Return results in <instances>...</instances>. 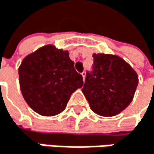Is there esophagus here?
I'll return each instance as SVG.
<instances>
[{"instance_id": "esophagus-1", "label": "esophagus", "mask_w": 154, "mask_h": 154, "mask_svg": "<svg viewBox=\"0 0 154 154\" xmlns=\"http://www.w3.org/2000/svg\"><path fill=\"white\" fill-rule=\"evenodd\" d=\"M81 75H82V78H83V80L85 81V79H86V72H82V73H81Z\"/></svg>"}]
</instances>
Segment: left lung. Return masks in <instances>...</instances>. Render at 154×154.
Returning <instances> with one entry per match:
<instances>
[{"label": "left lung", "mask_w": 154, "mask_h": 154, "mask_svg": "<svg viewBox=\"0 0 154 154\" xmlns=\"http://www.w3.org/2000/svg\"><path fill=\"white\" fill-rule=\"evenodd\" d=\"M92 57L93 72L87 74L82 92L96 114L116 116L132 101L139 76L130 64L116 54H93Z\"/></svg>", "instance_id": "8db88e82"}]
</instances>
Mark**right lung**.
Here are the masks:
<instances>
[{
    "instance_id": "add662e5",
    "label": "right lung",
    "mask_w": 154,
    "mask_h": 154,
    "mask_svg": "<svg viewBox=\"0 0 154 154\" xmlns=\"http://www.w3.org/2000/svg\"><path fill=\"white\" fill-rule=\"evenodd\" d=\"M19 83L24 100L36 113L51 117L61 113L70 96L83 86L66 50L46 45L29 54L19 66Z\"/></svg>"
}]
</instances>
